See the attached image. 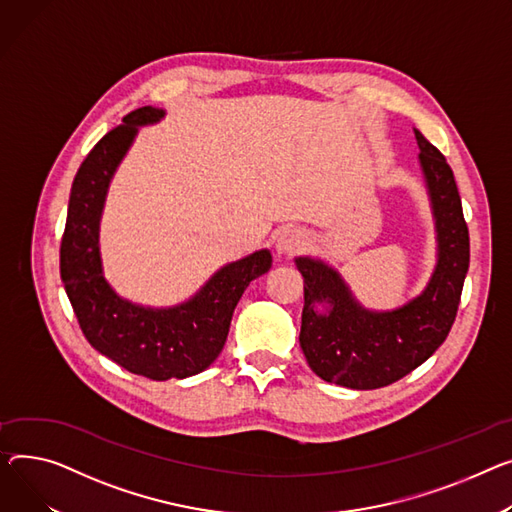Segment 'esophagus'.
Listing matches in <instances>:
<instances>
[{"label":"esophagus","mask_w":512,"mask_h":512,"mask_svg":"<svg viewBox=\"0 0 512 512\" xmlns=\"http://www.w3.org/2000/svg\"><path fill=\"white\" fill-rule=\"evenodd\" d=\"M306 241H309V236H306L304 230H284L278 241H276V251L290 255V253H298L306 247Z\"/></svg>","instance_id":"obj_1"}]
</instances>
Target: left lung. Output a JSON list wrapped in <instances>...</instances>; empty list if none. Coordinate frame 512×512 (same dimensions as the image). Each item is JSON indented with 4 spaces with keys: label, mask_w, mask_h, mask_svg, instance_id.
Returning <instances> with one entry per match:
<instances>
[{
    "label": "left lung",
    "mask_w": 512,
    "mask_h": 512,
    "mask_svg": "<svg viewBox=\"0 0 512 512\" xmlns=\"http://www.w3.org/2000/svg\"><path fill=\"white\" fill-rule=\"evenodd\" d=\"M414 133L438 241L422 294L395 311H368L331 265L296 257L304 278L300 348L327 383L364 391L399 381L440 348L457 317L469 269V230L451 166L418 129ZM319 303L325 312L316 309Z\"/></svg>",
    "instance_id": "left-lung-1"
}]
</instances>
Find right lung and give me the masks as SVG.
Returning a JSON list of instances; mask_svg holds the SVG:
<instances>
[{
  "label": "right lung",
  "mask_w": 512,
  "mask_h": 512,
  "mask_svg": "<svg viewBox=\"0 0 512 512\" xmlns=\"http://www.w3.org/2000/svg\"><path fill=\"white\" fill-rule=\"evenodd\" d=\"M162 117L156 107L131 111L90 150L72 185L59 251L61 280L90 346L152 381L187 379L206 370L224 348L234 306L271 267V253L255 251L224 265L195 296L168 309L133 304L109 286L98 247L107 191L138 127Z\"/></svg>",
  "instance_id": "1"
}]
</instances>
